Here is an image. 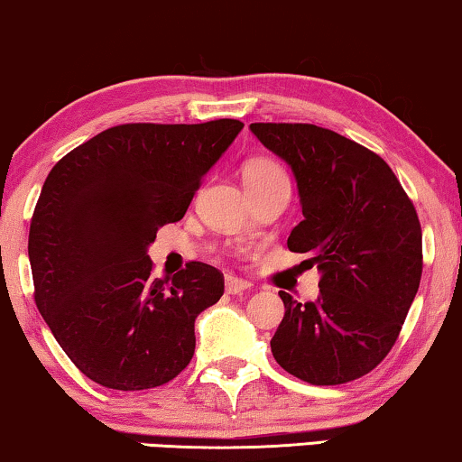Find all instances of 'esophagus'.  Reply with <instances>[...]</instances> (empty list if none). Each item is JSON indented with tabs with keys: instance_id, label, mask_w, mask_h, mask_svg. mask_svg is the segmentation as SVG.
<instances>
[{
	"instance_id": "esophagus-1",
	"label": "esophagus",
	"mask_w": 462,
	"mask_h": 462,
	"mask_svg": "<svg viewBox=\"0 0 462 462\" xmlns=\"http://www.w3.org/2000/svg\"><path fill=\"white\" fill-rule=\"evenodd\" d=\"M245 291H251V282H246V281H243V278H236V276L226 278V293L240 295V293H245Z\"/></svg>"
}]
</instances>
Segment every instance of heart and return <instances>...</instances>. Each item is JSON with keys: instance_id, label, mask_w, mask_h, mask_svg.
<instances>
[{"instance_id": "b5f03b06", "label": "heart", "mask_w": 462, "mask_h": 462, "mask_svg": "<svg viewBox=\"0 0 462 462\" xmlns=\"http://www.w3.org/2000/svg\"><path fill=\"white\" fill-rule=\"evenodd\" d=\"M287 178L281 163L270 157H253L243 165V181L245 188H255L270 184V181Z\"/></svg>"}]
</instances>
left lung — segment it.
Returning a JSON list of instances; mask_svg holds the SVG:
<instances>
[{"label":"left lung","instance_id":"obj_1","mask_svg":"<svg viewBox=\"0 0 462 462\" xmlns=\"http://www.w3.org/2000/svg\"><path fill=\"white\" fill-rule=\"evenodd\" d=\"M291 165L303 219L287 240L322 272L320 297L284 318L274 360L310 385H343L379 366L398 341L423 274V232L411 197L366 146L311 123H251Z\"/></svg>","mask_w":462,"mask_h":462}]
</instances>
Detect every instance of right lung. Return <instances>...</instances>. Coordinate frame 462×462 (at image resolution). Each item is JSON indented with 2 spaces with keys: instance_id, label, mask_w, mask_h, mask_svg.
Returning <instances> with one entry per match:
<instances>
[{
  "instance_id": "right-lung-1",
  "label": "right lung",
  "mask_w": 462,
  "mask_h": 462,
  "mask_svg": "<svg viewBox=\"0 0 462 462\" xmlns=\"http://www.w3.org/2000/svg\"><path fill=\"white\" fill-rule=\"evenodd\" d=\"M243 123H123L51 167L29 230L39 314L64 354L102 387L140 392L194 356V320L224 295V274L188 262L152 276L146 246L180 222Z\"/></svg>"
}]
</instances>
